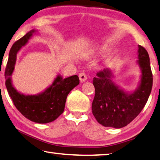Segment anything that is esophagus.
<instances>
[{"label": "esophagus", "mask_w": 160, "mask_h": 160, "mask_svg": "<svg viewBox=\"0 0 160 160\" xmlns=\"http://www.w3.org/2000/svg\"><path fill=\"white\" fill-rule=\"evenodd\" d=\"M78 77H79V79L82 82H84L86 80V78H87V76H86L85 73H83V72L80 73L79 75H78Z\"/></svg>", "instance_id": "34e87169"}]
</instances>
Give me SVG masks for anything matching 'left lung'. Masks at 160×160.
Segmentation results:
<instances>
[{
  "mask_svg": "<svg viewBox=\"0 0 160 160\" xmlns=\"http://www.w3.org/2000/svg\"><path fill=\"white\" fill-rule=\"evenodd\" d=\"M137 64L141 69L138 86L133 91H126L113 82L112 71L106 68L96 74L93 84L96 90L92 112L99 124L105 127H124L143 109L152 87V74L149 55L138 45Z\"/></svg>",
  "mask_w": 160,
  "mask_h": 160,
  "instance_id": "obj_1",
  "label": "left lung"
}]
</instances>
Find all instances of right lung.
<instances>
[{"label":"right lung","instance_id":"add662e5","mask_svg":"<svg viewBox=\"0 0 160 160\" xmlns=\"http://www.w3.org/2000/svg\"><path fill=\"white\" fill-rule=\"evenodd\" d=\"M37 32L31 30L11 48L5 72V86L14 105L22 115L32 122L47 124L54 121L63 112L67 97L78 85L79 79L77 75L63 78L59 74L49 87L36 95H25L16 90L11 76L15 69L17 54Z\"/></svg>","mask_w":160,"mask_h":160}]
</instances>
